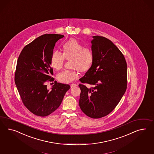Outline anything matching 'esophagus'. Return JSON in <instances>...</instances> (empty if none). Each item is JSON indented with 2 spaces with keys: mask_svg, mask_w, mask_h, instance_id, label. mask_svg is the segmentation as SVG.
<instances>
[{
  "mask_svg": "<svg viewBox=\"0 0 154 154\" xmlns=\"http://www.w3.org/2000/svg\"><path fill=\"white\" fill-rule=\"evenodd\" d=\"M78 85H77V84H75V83H73V84H71V88H75V87H76V86H77Z\"/></svg>",
  "mask_w": 154,
  "mask_h": 154,
  "instance_id": "1",
  "label": "esophagus"
}]
</instances>
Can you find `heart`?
<instances>
[{"instance_id":"b5f03b06","label":"heart","mask_w":154,"mask_h":154,"mask_svg":"<svg viewBox=\"0 0 154 154\" xmlns=\"http://www.w3.org/2000/svg\"><path fill=\"white\" fill-rule=\"evenodd\" d=\"M66 59L71 60L72 70L65 69L59 73L57 79L63 83H71L79 77V70L88 71L94 61V54L88 48L84 47L82 44L72 38L64 43L63 46V53L54 51L50 58V64L54 69L60 70L64 66Z\"/></svg>"}]
</instances>
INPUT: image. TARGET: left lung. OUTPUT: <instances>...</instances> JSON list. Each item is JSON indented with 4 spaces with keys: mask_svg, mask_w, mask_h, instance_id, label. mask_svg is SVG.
<instances>
[{
    "mask_svg": "<svg viewBox=\"0 0 154 154\" xmlns=\"http://www.w3.org/2000/svg\"><path fill=\"white\" fill-rule=\"evenodd\" d=\"M94 61L79 81V105L87 116L97 119L108 115L116 107L127 86V67L120 50L107 38L93 36ZM88 83L93 87L88 88Z\"/></svg>",
    "mask_w": 154,
    "mask_h": 154,
    "instance_id": "left-lung-1",
    "label": "left lung"
}]
</instances>
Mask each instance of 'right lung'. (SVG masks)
I'll return each mask as SVG.
<instances>
[{
	"label": "right lung",
	"instance_id": "1",
	"mask_svg": "<svg viewBox=\"0 0 154 154\" xmlns=\"http://www.w3.org/2000/svg\"><path fill=\"white\" fill-rule=\"evenodd\" d=\"M64 35L45 34L25 46L19 55L14 81L26 108L40 116L50 115L58 108L69 85L58 83L52 77L50 58L55 43ZM54 82L51 91L46 83Z\"/></svg>",
	"mask_w": 154,
	"mask_h": 154
}]
</instances>
